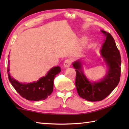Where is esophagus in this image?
<instances>
[{"label": "esophagus", "mask_w": 129, "mask_h": 129, "mask_svg": "<svg viewBox=\"0 0 129 129\" xmlns=\"http://www.w3.org/2000/svg\"><path fill=\"white\" fill-rule=\"evenodd\" d=\"M72 61H73V60L72 58H68V59H67L64 61V67H65V68L69 67L71 65V64H72Z\"/></svg>", "instance_id": "obj_1"}]
</instances>
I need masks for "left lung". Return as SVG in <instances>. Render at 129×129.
<instances>
[{
  "label": "left lung",
  "mask_w": 129,
  "mask_h": 129,
  "mask_svg": "<svg viewBox=\"0 0 129 129\" xmlns=\"http://www.w3.org/2000/svg\"><path fill=\"white\" fill-rule=\"evenodd\" d=\"M101 32L106 36L101 50V55L109 67V71L103 79L98 82H90L81 71V63L76 61L73 66L76 69V86L77 91L82 99L89 101H100L112 92L120 81L121 57L114 39L110 34Z\"/></svg>",
  "instance_id": "left-lung-1"
}]
</instances>
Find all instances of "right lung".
I'll return each mask as SVG.
<instances>
[{
  "mask_svg": "<svg viewBox=\"0 0 129 129\" xmlns=\"http://www.w3.org/2000/svg\"><path fill=\"white\" fill-rule=\"evenodd\" d=\"M9 71L8 67V80L17 92L26 100L38 101L46 99L51 95L53 89L54 78L60 72L61 69L59 67H54L45 77H41L38 81L28 84H22L14 79L10 76Z\"/></svg>",
  "mask_w": 129,
  "mask_h": 129,
  "instance_id": "obj_1",
  "label": "right lung"
}]
</instances>
